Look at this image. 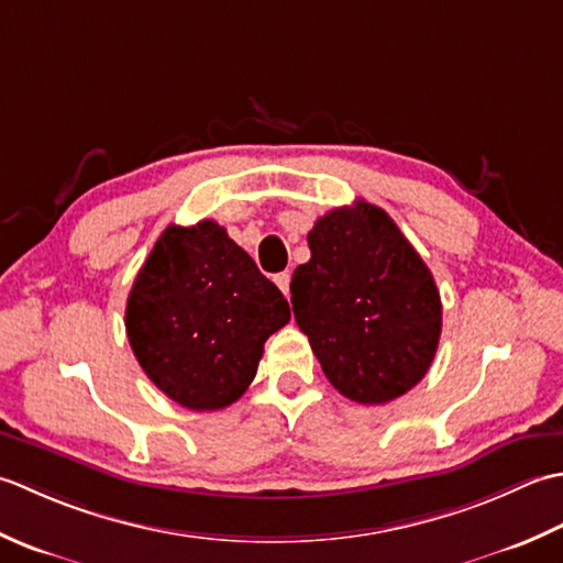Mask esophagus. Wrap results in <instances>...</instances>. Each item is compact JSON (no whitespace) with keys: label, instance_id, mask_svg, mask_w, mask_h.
I'll list each match as a JSON object with an SVG mask.
<instances>
[{"label":"esophagus","instance_id":"34e87169","mask_svg":"<svg viewBox=\"0 0 563 563\" xmlns=\"http://www.w3.org/2000/svg\"><path fill=\"white\" fill-rule=\"evenodd\" d=\"M274 284L279 286L284 296H289V284H291V274L289 272H279L277 277H274Z\"/></svg>","mask_w":563,"mask_h":563}]
</instances>
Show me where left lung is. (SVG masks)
<instances>
[{"label":"left lung","instance_id":"obj_1","mask_svg":"<svg viewBox=\"0 0 563 563\" xmlns=\"http://www.w3.org/2000/svg\"><path fill=\"white\" fill-rule=\"evenodd\" d=\"M311 260L291 277L298 328L338 391L388 404L422 382L442 332L426 262L374 203L332 209L308 233Z\"/></svg>","mask_w":563,"mask_h":563}]
</instances>
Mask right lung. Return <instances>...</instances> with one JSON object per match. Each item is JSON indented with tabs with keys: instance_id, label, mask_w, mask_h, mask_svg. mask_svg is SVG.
<instances>
[{
	"instance_id": "1",
	"label": "right lung",
	"mask_w": 563,
	"mask_h": 563,
	"mask_svg": "<svg viewBox=\"0 0 563 563\" xmlns=\"http://www.w3.org/2000/svg\"><path fill=\"white\" fill-rule=\"evenodd\" d=\"M289 318L277 286L209 218L165 228L125 303L137 364L189 410L235 404L257 374L267 338Z\"/></svg>"
}]
</instances>
